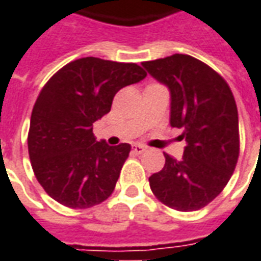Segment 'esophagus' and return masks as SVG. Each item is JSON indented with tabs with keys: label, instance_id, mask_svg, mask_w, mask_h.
Returning <instances> with one entry per match:
<instances>
[{
	"label": "esophagus",
	"instance_id": "obj_1",
	"mask_svg": "<svg viewBox=\"0 0 261 261\" xmlns=\"http://www.w3.org/2000/svg\"><path fill=\"white\" fill-rule=\"evenodd\" d=\"M145 151H147V148H145L144 145H140V144L133 145V152H134V154H143Z\"/></svg>",
	"mask_w": 261,
	"mask_h": 261
}]
</instances>
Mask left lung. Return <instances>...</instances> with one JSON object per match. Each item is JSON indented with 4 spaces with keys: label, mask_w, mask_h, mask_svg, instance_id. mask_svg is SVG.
Instances as JSON below:
<instances>
[{
    "label": "left lung",
    "mask_w": 261,
    "mask_h": 261,
    "mask_svg": "<svg viewBox=\"0 0 261 261\" xmlns=\"http://www.w3.org/2000/svg\"><path fill=\"white\" fill-rule=\"evenodd\" d=\"M171 94V127L182 128L184 156L165 155L149 187L167 206L191 212L212 202L232 176L239 158L236 101L225 79L189 55L143 62Z\"/></svg>",
    "instance_id": "1"
}]
</instances>
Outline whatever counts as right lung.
<instances>
[{
  "label": "right lung",
  "mask_w": 261,
  "mask_h": 261,
  "mask_svg": "<svg viewBox=\"0 0 261 261\" xmlns=\"http://www.w3.org/2000/svg\"><path fill=\"white\" fill-rule=\"evenodd\" d=\"M145 76L136 63L89 56L67 63L43 86L31 116L28 151L50 198L85 209L112 195L131 145L96 141L93 123L110 112L120 89Z\"/></svg>",
  "instance_id": "obj_1"
}]
</instances>
